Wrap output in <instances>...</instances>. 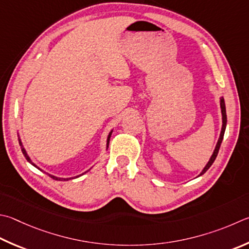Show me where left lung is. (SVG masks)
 I'll use <instances>...</instances> for the list:
<instances>
[{
  "label": "left lung",
  "mask_w": 249,
  "mask_h": 249,
  "mask_svg": "<svg viewBox=\"0 0 249 249\" xmlns=\"http://www.w3.org/2000/svg\"><path fill=\"white\" fill-rule=\"evenodd\" d=\"M220 107H221V113H222V128H221L220 137H219V139H218V142H216V146H215V148H214L213 153H212L210 160L208 161V163L206 164L205 168H203V170L201 171V173L199 174V176L202 175L203 173H206L207 170L209 169L210 166L212 165V163H213V162H214L216 156H218V152H219V149H220V146H221V142H222V140H223L225 127H227V110H225V103H224L223 97L220 98Z\"/></svg>",
  "instance_id": "obj_1"
}]
</instances>
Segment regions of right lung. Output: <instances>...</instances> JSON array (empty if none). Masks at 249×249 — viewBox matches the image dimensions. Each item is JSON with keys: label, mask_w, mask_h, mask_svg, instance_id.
I'll use <instances>...</instances> for the list:
<instances>
[{"label": "right lung", "mask_w": 249, "mask_h": 249, "mask_svg": "<svg viewBox=\"0 0 249 249\" xmlns=\"http://www.w3.org/2000/svg\"><path fill=\"white\" fill-rule=\"evenodd\" d=\"M112 132H113V130H111V132L109 133V135H107V147H109V142H110V137H111V135H112ZM18 140H19V144H20V147H21V151H22V153H24V156H25V158H26V160H27V161H28L30 164H33V165L35 166V168H37V169H39V168H38V166H37V165H36V164L34 163V162H33V161H31V159H30V158H29V156H28V155H27V152H26V150H25V148H24V147H22V143H21V140H20V138H18ZM39 170H40V169H39ZM85 173H86V172H85ZM83 174H84V173H83ZM83 174H81V175H83ZM49 176H51V178H52L53 179H55V180H69V179H71V178H56V176H54V175H51V174H49ZM79 176H80V175H78V176H75V178H79Z\"/></svg>", "instance_id": "right-lung-1"}]
</instances>
